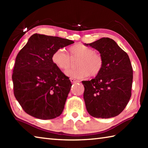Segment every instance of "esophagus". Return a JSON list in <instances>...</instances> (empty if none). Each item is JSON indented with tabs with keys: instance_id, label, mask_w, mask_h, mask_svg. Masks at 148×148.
<instances>
[{
	"instance_id": "34e87169",
	"label": "esophagus",
	"mask_w": 148,
	"mask_h": 148,
	"mask_svg": "<svg viewBox=\"0 0 148 148\" xmlns=\"http://www.w3.org/2000/svg\"><path fill=\"white\" fill-rule=\"evenodd\" d=\"M71 82L72 83H78V82H79V81H78V80H76L73 78H71Z\"/></svg>"
}]
</instances>
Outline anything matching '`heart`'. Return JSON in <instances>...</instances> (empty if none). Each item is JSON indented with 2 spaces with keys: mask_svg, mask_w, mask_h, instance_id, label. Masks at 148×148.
<instances>
[{
  "mask_svg": "<svg viewBox=\"0 0 148 148\" xmlns=\"http://www.w3.org/2000/svg\"><path fill=\"white\" fill-rule=\"evenodd\" d=\"M71 57H77L79 61L77 69L66 72L68 77L73 79H83L88 76H96L101 73L104 65L102 56L95 50L83 44H76L69 47ZM51 61L59 69L63 72L68 71L71 64V59L63 49L59 48L52 53Z\"/></svg>",
  "mask_w": 148,
  "mask_h": 148,
  "instance_id": "b5f03b06",
  "label": "heart"
}]
</instances>
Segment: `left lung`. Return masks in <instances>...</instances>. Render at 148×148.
<instances>
[{
    "label": "left lung",
    "instance_id": "left-lung-1",
    "mask_svg": "<svg viewBox=\"0 0 148 148\" xmlns=\"http://www.w3.org/2000/svg\"><path fill=\"white\" fill-rule=\"evenodd\" d=\"M85 44L99 51L104 60L101 73L90 81H82L87 111L97 118L118 116L131 97L133 72L129 56L109 38Z\"/></svg>",
    "mask_w": 148,
    "mask_h": 148
}]
</instances>
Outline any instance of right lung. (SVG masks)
<instances>
[{
  "mask_svg": "<svg viewBox=\"0 0 148 148\" xmlns=\"http://www.w3.org/2000/svg\"><path fill=\"white\" fill-rule=\"evenodd\" d=\"M57 36L34 34L17 54L12 74L15 97L24 111L36 118L59 116L72 86L51 61L54 51L74 44Z\"/></svg>",
  "mask_w": 148,
  "mask_h": 148,
  "instance_id": "obj_1",
  "label": "right lung"
}]
</instances>
